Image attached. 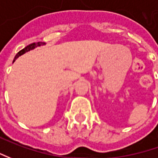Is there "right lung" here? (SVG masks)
I'll use <instances>...</instances> for the list:
<instances>
[{
	"label": "right lung",
	"mask_w": 158,
	"mask_h": 158,
	"mask_svg": "<svg viewBox=\"0 0 158 158\" xmlns=\"http://www.w3.org/2000/svg\"><path fill=\"white\" fill-rule=\"evenodd\" d=\"M43 45H45V43H43V42H38V43H33V44H29L28 46H26L25 48H23V50H21V51H20V52H18L16 55H15V57L14 61H13V62H15L16 58H18L20 56L23 55V54H24V53H26V52H30V51H31V50H34V49H35V48H36V47L43 46Z\"/></svg>",
	"instance_id": "obj_1"
}]
</instances>
